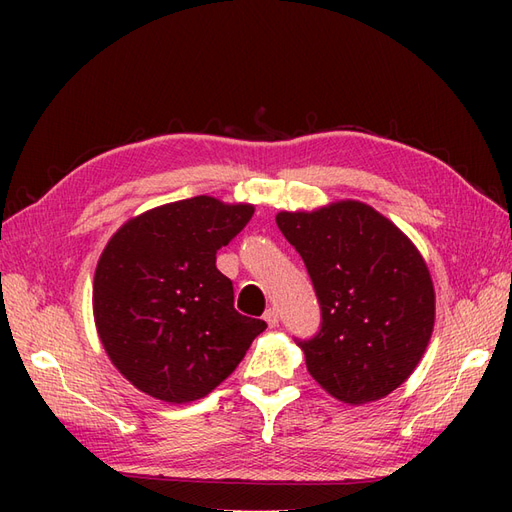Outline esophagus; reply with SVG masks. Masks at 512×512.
<instances>
[{
  "mask_svg": "<svg viewBox=\"0 0 512 512\" xmlns=\"http://www.w3.org/2000/svg\"><path fill=\"white\" fill-rule=\"evenodd\" d=\"M265 322L269 324V327H277V322H280V314H277V309H267L265 312Z\"/></svg>",
  "mask_w": 512,
  "mask_h": 512,
  "instance_id": "esophagus-1",
  "label": "esophagus"
}]
</instances>
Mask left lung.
Here are the masks:
<instances>
[{
  "mask_svg": "<svg viewBox=\"0 0 512 512\" xmlns=\"http://www.w3.org/2000/svg\"><path fill=\"white\" fill-rule=\"evenodd\" d=\"M277 228L312 277L322 327L299 348L324 391L344 404L382 399L423 359L436 292L416 245L359 200L280 211Z\"/></svg>",
  "mask_w": 512,
  "mask_h": 512,
  "instance_id": "8db88e82",
  "label": "left lung"
}]
</instances>
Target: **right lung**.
I'll list each match as a JSON object with an SVG mask.
<instances>
[{
	"label": "right lung",
	"mask_w": 512,
	"mask_h": 512,
	"mask_svg": "<svg viewBox=\"0 0 512 512\" xmlns=\"http://www.w3.org/2000/svg\"><path fill=\"white\" fill-rule=\"evenodd\" d=\"M254 205L194 196L149 209L106 243L94 275V320L119 374L168 404L209 395L237 369L265 320L235 309L215 267Z\"/></svg>",
	"instance_id": "1"
}]
</instances>
